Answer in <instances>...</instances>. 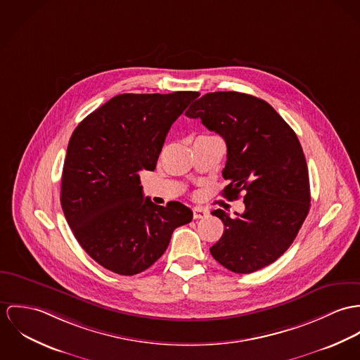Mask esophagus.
Segmentation results:
<instances>
[{"mask_svg": "<svg viewBox=\"0 0 360 360\" xmlns=\"http://www.w3.org/2000/svg\"><path fill=\"white\" fill-rule=\"evenodd\" d=\"M208 215V211L205 208L201 207H195L193 208V218L195 219H200V218H205Z\"/></svg>", "mask_w": 360, "mask_h": 360, "instance_id": "esophagus-1", "label": "esophagus"}]
</instances>
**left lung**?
Returning a JSON list of instances; mask_svg holds the SVG:
<instances>
[{"instance_id":"left-lung-1","label":"left lung","mask_w":360,"mask_h":360,"mask_svg":"<svg viewBox=\"0 0 360 360\" xmlns=\"http://www.w3.org/2000/svg\"><path fill=\"white\" fill-rule=\"evenodd\" d=\"M185 115L226 142L224 196L244 193L243 214L212 211L225 231L211 255L235 274L271 265L297 238L311 207L308 167L295 132L268 102L235 91L205 94Z\"/></svg>"}]
</instances>
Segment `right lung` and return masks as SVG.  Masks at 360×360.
<instances>
[{
	"mask_svg": "<svg viewBox=\"0 0 360 360\" xmlns=\"http://www.w3.org/2000/svg\"><path fill=\"white\" fill-rule=\"evenodd\" d=\"M199 92L121 94L75 129L62 172L60 204L85 252L132 276L150 268L172 232L192 221L179 201L143 199L141 171L156 168L165 136Z\"/></svg>",
	"mask_w": 360,
	"mask_h": 360,
	"instance_id": "right-lung-1",
	"label": "right lung"
}]
</instances>
